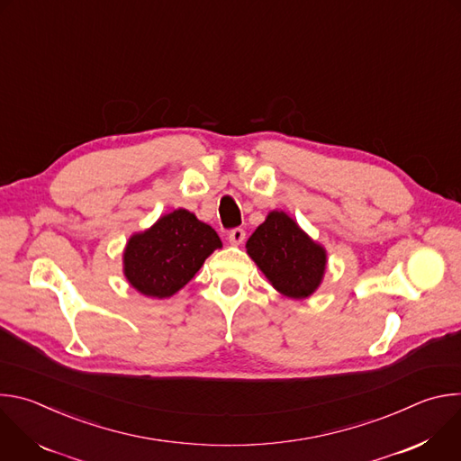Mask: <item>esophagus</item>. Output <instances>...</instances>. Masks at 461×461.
Wrapping results in <instances>:
<instances>
[{
    "label": "esophagus",
    "instance_id": "34e87169",
    "mask_svg": "<svg viewBox=\"0 0 461 461\" xmlns=\"http://www.w3.org/2000/svg\"><path fill=\"white\" fill-rule=\"evenodd\" d=\"M244 239H246V231H244L242 228H235V230H231L230 235H228V240H230V244H233V246L242 244Z\"/></svg>",
    "mask_w": 461,
    "mask_h": 461
}]
</instances>
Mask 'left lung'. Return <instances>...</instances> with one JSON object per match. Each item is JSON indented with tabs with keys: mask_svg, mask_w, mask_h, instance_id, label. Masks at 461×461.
<instances>
[{
	"mask_svg": "<svg viewBox=\"0 0 461 461\" xmlns=\"http://www.w3.org/2000/svg\"><path fill=\"white\" fill-rule=\"evenodd\" d=\"M246 249L272 286L286 297L306 299L322 281L324 248L285 212H270L248 239Z\"/></svg>",
	"mask_w": 461,
	"mask_h": 461,
	"instance_id": "8db88e82",
	"label": "left lung"
}]
</instances>
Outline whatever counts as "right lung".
Segmentation results:
<instances>
[{
  "label": "right lung",
  "mask_w": 461,
  "mask_h": 461,
  "mask_svg": "<svg viewBox=\"0 0 461 461\" xmlns=\"http://www.w3.org/2000/svg\"><path fill=\"white\" fill-rule=\"evenodd\" d=\"M221 246L212 226L187 210H175L149 230L129 239L123 251V276L131 286L148 297H171Z\"/></svg>",
  "instance_id": "1"
}]
</instances>
